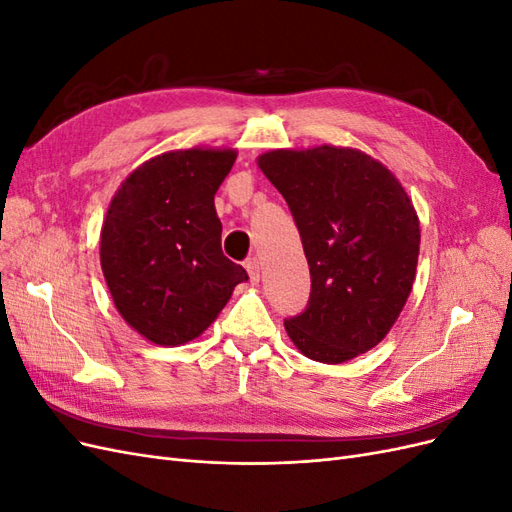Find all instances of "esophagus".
<instances>
[{
    "instance_id": "1",
    "label": "esophagus",
    "mask_w": 512,
    "mask_h": 512,
    "mask_svg": "<svg viewBox=\"0 0 512 512\" xmlns=\"http://www.w3.org/2000/svg\"><path fill=\"white\" fill-rule=\"evenodd\" d=\"M245 269H247V273H250V282L252 284H256L258 280H260V260L258 258H250V260H245Z\"/></svg>"
}]
</instances>
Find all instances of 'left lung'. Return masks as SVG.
<instances>
[{"mask_svg":"<svg viewBox=\"0 0 512 512\" xmlns=\"http://www.w3.org/2000/svg\"><path fill=\"white\" fill-rule=\"evenodd\" d=\"M258 166L286 198L312 277L284 327L305 356L344 363L382 342L410 297L421 230L391 170L344 147L277 149Z\"/></svg>","mask_w":512,"mask_h":512,"instance_id":"left-lung-1","label":"left lung"}]
</instances>
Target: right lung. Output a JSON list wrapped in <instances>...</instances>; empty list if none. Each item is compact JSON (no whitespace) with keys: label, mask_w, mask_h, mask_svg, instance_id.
<instances>
[{"label":"right lung","mask_w":512,"mask_h":512,"mask_svg":"<svg viewBox=\"0 0 512 512\" xmlns=\"http://www.w3.org/2000/svg\"><path fill=\"white\" fill-rule=\"evenodd\" d=\"M235 151H168L145 162L111 200L100 262L113 301L132 329L160 346L198 337L222 312L241 265L222 254L215 192Z\"/></svg>","instance_id":"1"}]
</instances>
